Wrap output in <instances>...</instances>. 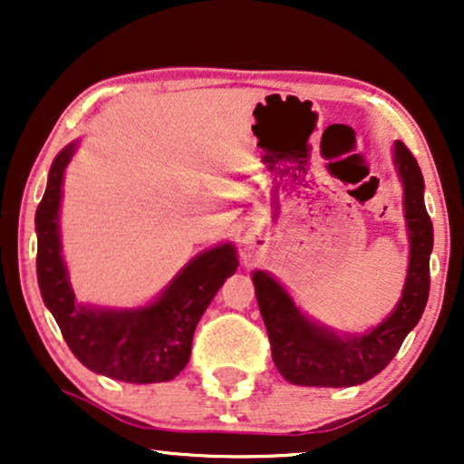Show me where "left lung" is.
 <instances>
[{"mask_svg":"<svg viewBox=\"0 0 464 464\" xmlns=\"http://www.w3.org/2000/svg\"><path fill=\"white\" fill-rule=\"evenodd\" d=\"M392 164L403 186V218L410 240V262L403 291L392 313L363 334L334 332L302 313L289 291L270 272L251 275L272 361L281 376L297 386H357L384 370L418 325L429 300V259L433 224L424 207V179L416 158L401 141L392 145Z\"/></svg>","mask_w":464,"mask_h":464,"instance_id":"left-lung-1","label":"left lung"}]
</instances>
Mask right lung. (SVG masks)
Wrapping results in <instances>:
<instances>
[{
	"label": "right lung",
	"mask_w": 464,
	"mask_h": 464,
	"mask_svg": "<svg viewBox=\"0 0 464 464\" xmlns=\"http://www.w3.org/2000/svg\"><path fill=\"white\" fill-rule=\"evenodd\" d=\"M75 150L78 141H72L56 154L35 211L42 300L75 359L91 372L130 384L169 382L188 365L200 316L237 272V246L221 243L198 253L145 306L103 308L78 302L61 253L59 226L63 177Z\"/></svg>",
	"instance_id": "right-lung-1"
}]
</instances>
